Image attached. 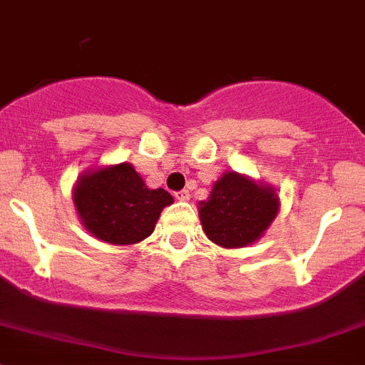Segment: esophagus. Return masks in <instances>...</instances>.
Here are the masks:
<instances>
[{
    "instance_id": "esophagus-1",
    "label": "esophagus",
    "mask_w": 365,
    "mask_h": 365,
    "mask_svg": "<svg viewBox=\"0 0 365 365\" xmlns=\"http://www.w3.org/2000/svg\"><path fill=\"white\" fill-rule=\"evenodd\" d=\"M174 198H176V200H180V202H187L189 198H191V195H189V191H187V189H182V191L174 192Z\"/></svg>"
}]
</instances>
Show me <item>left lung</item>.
<instances>
[{
    "label": "left lung",
    "instance_id": "left-lung-1",
    "mask_svg": "<svg viewBox=\"0 0 365 365\" xmlns=\"http://www.w3.org/2000/svg\"><path fill=\"white\" fill-rule=\"evenodd\" d=\"M279 196L268 183L227 170L213 183L207 200L198 202L202 230L220 248L257 242L279 213Z\"/></svg>",
    "mask_w": 365,
    "mask_h": 365
}]
</instances>
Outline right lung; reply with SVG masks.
Returning a JSON list of instances; mask_svg holds the SVG:
<instances>
[{
    "label": "right lung",
    "mask_w": 365,
    "mask_h": 365,
    "mask_svg": "<svg viewBox=\"0 0 365 365\" xmlns=\"http://www.w3.org/2000/svg\"><path fill=\"white\" fill-rule=\"evenodd\" d=\"M174 202L165 189H148L132 163L88 169L73 187L82 226L95 239L130 246L150 237L161 211Z\"/></svg>",
    "instance_id": "obj_1"
}]
</instances>
